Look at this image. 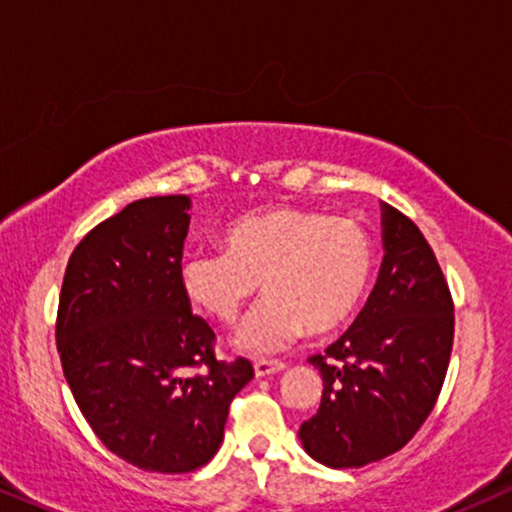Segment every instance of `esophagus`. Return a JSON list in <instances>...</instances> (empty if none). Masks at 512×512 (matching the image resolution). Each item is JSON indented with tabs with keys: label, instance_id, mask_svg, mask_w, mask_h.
Masks as SVG:
<instances>
[{
	"label": "esophagus",
	"instance_id": "34e87169",
	"mask_svg": "<svg viewBox=\"0 0 512 512\" xmlns=\"http://www.w3.org/2000/svg\"><path fill=\"white\" fill-rule=\"evenodd\" d=\"M286 368L283 361H276V359H257L255 361V375L257 378H264V375H271V373H278Z\"/></svg>",
	"mask_w": 512,
	"mask_h": 512
}]
</instances>
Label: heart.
Returning <instances> with one entry per match:
<instances>
[{
    "instance_id": "b5f03b06",
    "label": "heart",
    "mask_w": 512,
    "mask_h": 512,
    "mask_svg": "<svg viewBox=\"0 0 512 512\" xmlns=\"http://www.w3.org/2000/svg\"><path fill=\"white\" fill-rule=\"evenodd\" d=\"M224 250L186 252L179 286L193 307L234 323L262 283L267 295L236 331V347L271 354L352 319L373 274V241L354 219L271 205L234 219Z\"/></svg>"
}]
</instances>
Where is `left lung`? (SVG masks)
I'll return each mask as SVG.
<instances>
[{"mask_svg":"<svg viewBox=\"0 0 512 512\" xmlns=\"http://www.w3.org/2000/svg\"><path fill=\"white\" fill-rule=\"evenodd\" d=\"M383 248L357 321L326 354L309 359L321 371L323 394L297 435L328 468H361L399 451L435 409L449 368L454 302L446 278L418 226L387 203Z\"/></svg>","mask_w":512,"mask_h":512,"instance_id":"1","label":"left lung"}]
</instances>
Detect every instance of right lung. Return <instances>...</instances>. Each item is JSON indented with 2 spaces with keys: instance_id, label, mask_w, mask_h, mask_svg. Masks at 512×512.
<instances>
[{
  "instance_id": "1",
  "label": "right lung",
  "mask_w": 512,
  "mask_h": 512,
  "mask_svg": "<svg viewBox=\"0 0 512 512\" xmlns=\"http://www.w3.org/2000/svg\"><path fill=\"white\" fill-rule=\"evenodd\" d=\"M189 196L129 203L70 255L56 316L63 375L108 451L146 472H191L217 454L252 364L215 357V333L181 293ZM189 367H205L186 376Z\"/></svg>"
}]
</instances>
